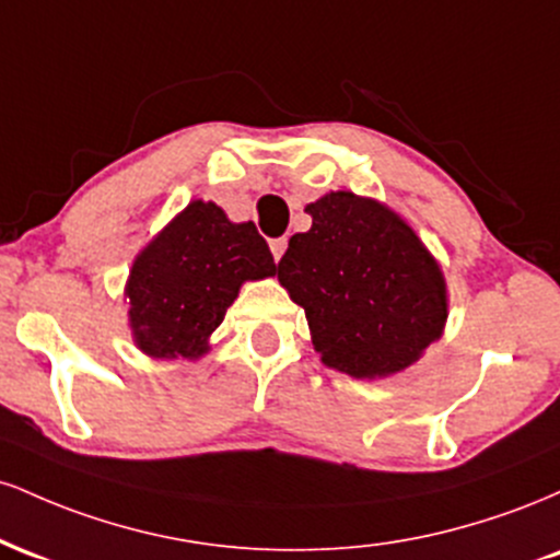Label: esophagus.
Listing matches in <instances>:
<instances>
[{
  "instance_id": "34e87169",
  "label": "esophagus",
  "mask_w": 560,
  "mask_h": 560,
  "mask_svg": "<svg viewBox=\"0 0 560 560\" xmlns=\"http://www.w3.org/2000/svg\"><path fill=\"white\" fill-rule=\"evenodd\" d=\"M284 249H287V236H276V240H271V253H273V260L276 262L281 260Z\"/></svg>"
}]
</instances>
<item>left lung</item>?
Returning <instances> with one entry per match:
<instances>
[{
  "label": "left lung",
  "instance_id": "obj_1",
  "mask_svg": "<svg viewBox=\"0 0 560 560\" xmlns=\"http://www.w3.org/2000/svg\"><path fill=\"white\" fill-rule=\"evenodd\" d=\"M289 240L279 281L305 311L320 361L355 378L419 361L447 318L445 279L413 229L374 199L331 191Z\"/></svg>",
  "mask_w": 560,
  "mask_h": 560
}]
</instances>
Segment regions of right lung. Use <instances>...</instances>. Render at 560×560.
<instances>
[{
  "label": "right lung",
  "mask_w": 560,
  "mask_h": 560,
  "mask_svg": "<svg viewBox=\"0 0 560 560\" xmlns=\"http://www.w3.org/2000/svg\"><path fill=\"white\" fill-rule=\"evenodd\" d=\"M273 273L253 221L231 223L197 199L133 260L126 294L137 345L152 358H199L244 281Z\"/></svg>",
  "instance_id": "add662e5"
}]
</instances>
